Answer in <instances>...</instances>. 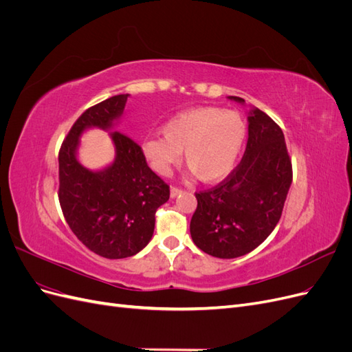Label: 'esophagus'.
Returning <instances> with one entry per match:
<instances>
[{
  "label": "esophagus",
  "instance_id": "34e87169",
  "mask_svg": "<svg viewBox=\"0 0 352 352\" xmlns=\"http://www.w3.org/2000/svg\"><path fill=\"white\" fill-rule=\"evenodd\" d=\"M184 190L180 189V188H176V186H172L170 188V195H172V198H175V197H177L179 194H182Z\"/></svg>",
  "mask_w": 352,
  "mask_h": 352
}]
</instances>
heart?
Wrapping results in <instances>:
<instances>
[{
  "mask_svg": "<svg viewBox=\"0 0 352 352\" xmlns=\"http://www.w3.org/2000/svg\"><path fill=\"white\" fill-rule=\"evenodd\" d=\"M163 134L146 138L142 144L146 162L158 175H170L184 151L190 172L202 182H216L235 167L247 138V123L238 111L195 107L170 117Z\"/></svg>",
  "mask_w": 352,
  "mask_h": 352,
  "instance_id": "b5f03b06",
  "label": "heart"
}]
</instances>
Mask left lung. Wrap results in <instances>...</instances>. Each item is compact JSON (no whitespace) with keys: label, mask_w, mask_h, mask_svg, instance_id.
<instances>
[{"label":"left lung","mask_w":352,"mask_h":352,"mask_svg":"<svg viewBox=\"0 0 352 352\" xmlns=\"http://www.w3.org/2000/svg\"><path fill=\"white\" fill-rule=\"evenodd\" d=\"M291 184L292 163L282 129L264 111L251 110L241 163L217 186L195 194L198 206L189 226L194 243L219 258L251 252L278 225Z\"/></svg>","instance_id":"obj_1"}]
</instances>
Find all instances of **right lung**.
<instances>
[{
    "label": "right lung",
    "mask_w": 352,
    "mask_h": 352,
    "mask_svg": "<svg viewBox=\"0 0 352 352\" xmlns=\"http://www.w3.org/2000/svg\"><path fill=\"white\" fill-rule=\"evenodd\" d=\"M129 94L95 104L74 122L58 153V199L63 216L78 239L105 258L132 257L151 241L155 211L170 188L148 167L132 138L111 132L116 158L100 172L76 157L79 136L88 127L110 129L122 116Z\"/></svg>",
    "instance_id": "obj_1"
}]
</instances>
